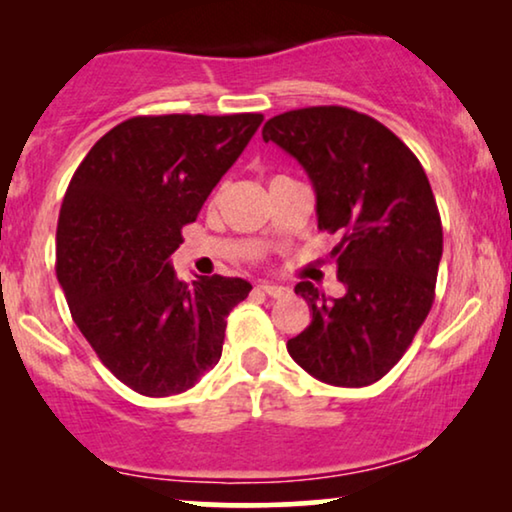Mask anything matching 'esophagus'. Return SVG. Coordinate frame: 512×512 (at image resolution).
Wrapping results in <instances>:
<instances>
[{"instance_id":"1","label":"esophagus","mask_w":512,"mask_h":512,"mask_svg":"<svg viewBox=\"0 0 512 512\" xmlns=\"http://www.w3.org/2000/svg\"><path fill=\"white\" fill-rule=\"evenodd\" d=\"M258 291H263L265 296H270V298H284V296H289V293H291V289H286V286L270 284V282L258 284Z\"/></svg>"}]
</instances>
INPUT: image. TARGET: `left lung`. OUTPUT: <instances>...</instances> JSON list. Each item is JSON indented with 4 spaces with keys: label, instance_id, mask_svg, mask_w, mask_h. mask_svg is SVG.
<instances>
[{
    "label": "left lung",
    "instance_id": "8db88e82",
    "mask_svg": "<svg viewBox=\"0 0 512 512\" xmlns=\"http://www.w3.org/2000/svg\"><path fill=\"white\" fill-rule=\"evenodd\" d=\"M263 139L310 177L345 284L340 298L296 284L312 324L286 349L321 382L368 387L401 361L436 296L443 226L424 167L389 128L347 107L286 111L263 125Z\"/></svg>",
    "mask_w": 512,
    "mask_h": 512
}]
</instances>
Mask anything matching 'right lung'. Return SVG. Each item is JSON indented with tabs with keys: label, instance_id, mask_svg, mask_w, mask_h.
Wrapping results in <instances>:
<instances>
[{
	"label": "right lung",
	"instance_id": "right-lung-1",
	"mask_svg": "<svg viewBox=\"0 0 512 512\" xmlns=\"http://www.w3.org/2000/svg\"><path fill=\"white\" fill-rule=\"evenodd\" d=\"M261 123V114L128 118L69 181L58 282L83 338L137 394H181L221 359L226 317L251 284L221 275L186 284L170 256Z\"/></svg>",
	"mask_w": 512,
	"mask_h": 512
}]
</instances>
